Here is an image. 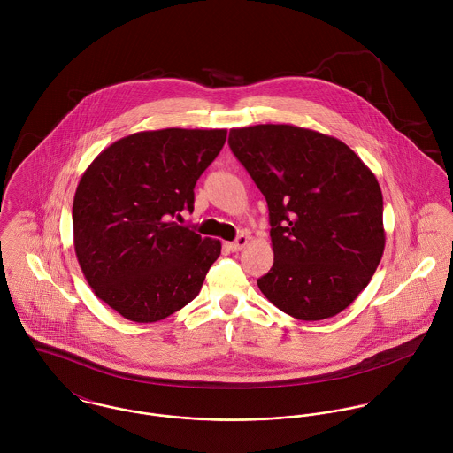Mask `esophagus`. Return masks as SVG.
<instances>
[{"label":"esophagus","instance_id":"34e87169","mask_svg":"<svg viewBox=\"0 0 453 453\" xmlns=\"http://www.w3.org/2000/svg\"><path fill=\"white\" fill-rule=\"evenodd\" d=\"M250 239H251V237H250L248 234H241L234 242H230V244H228V248H230L234 253H237V251H241L242 248H246V246H248Z\"/></svg>","mask_w":453,"mask_h":453}]
</instances>
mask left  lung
<instances>
[{
	"mask_svg": "<svg viewBox=\"0 0 453 453\" xmlns=\"http://www.w3.org/2000/svg\"><path fill=\"white\" fill-rule=\"evenodd\" d=\"M228 144L268 205L273 265L261 293L300 321L340 314L384 255L375 174L340 139L295 126L232 129Z\"/></svg>",
	"mask_w": 453,
	"mask_h": 453,
	"instance_id": "obj_1",
	"label": "left lung"
}]
</instances>
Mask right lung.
<instances>
[{
    "instance_id": "1",
    "label": "right lung",
    "mask_w": 453,
    "mask_h": 453,
    "mask_svg": "<svg viewBox=\"0 0 453 453\" xmlns=\"http://www.w3.org/2000/svg\"><path fill=\"white\" fill-rule=\"evenodd\" d=\"M225 129L135 132L83 173L73 200L74 251L96 296L134 323L188 305L221 255L174 221L194 211L196 180L218 157Z\"/></svg>"
}]
</instances>
